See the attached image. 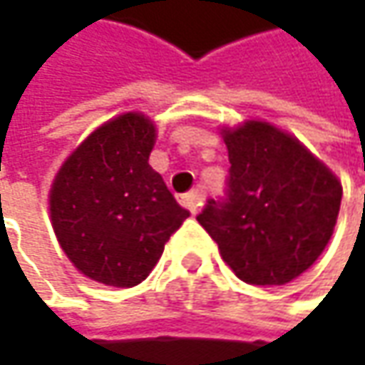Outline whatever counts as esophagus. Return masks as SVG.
<instances>
[{
	"instance_id": "34e87169",
	"label": "esophagus",
	"mask_w": 365,
	"mask_h": 365,
	"mask_svg": "<svg viewBox=\"0 0 365 365\" xmlns=\"http://www.w3.org/2000/svg\"><path fill=\"white\" fill-rule=\"evenodd\" d=\"M180 203H182L185 209H189L190 213L195 215V213L199 211L201 203H203V192H201V190H190V192H187V195H182Z\"/></svg>"
}]
</instances>
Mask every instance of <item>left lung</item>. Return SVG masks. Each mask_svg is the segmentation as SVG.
<instances>
[{"label": "left lung", "instance_id": "left-lung-1", "mask_svg": "<svg viewBox=\"0 0 365 365\" xmlns=\"http://www.w3.org/2000/svg\"><path fill=\"white\" fill-rule=\"evenodd\" d=\"M225 195L207 199L197 221L240 280L280 287L313 266L329 242L341 185L288 133L264 121L225 132Z\"/></svg>", "mask_w": 365, "mask_h": 365}]
</instances>
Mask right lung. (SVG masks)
Instances as JSON below:
<instances>
[{
    "label": "right lung",
    "mask_w": 365,
    "mask_h": 365,
    "mask_svg": "<svg viewBox=\"0 0 365 365\" xmlns=\"http://www.w3.org/2000/svg\"><path fill=\"white\" fill-rule=\"evenodd\" d=\"M156 130L125 113L93 132L64 162L50 190V217L64 254L107 287L140 284L189 217L148 156Z\"/></svg>",
    "instance_id": "add662e5"
}]
</instances>
